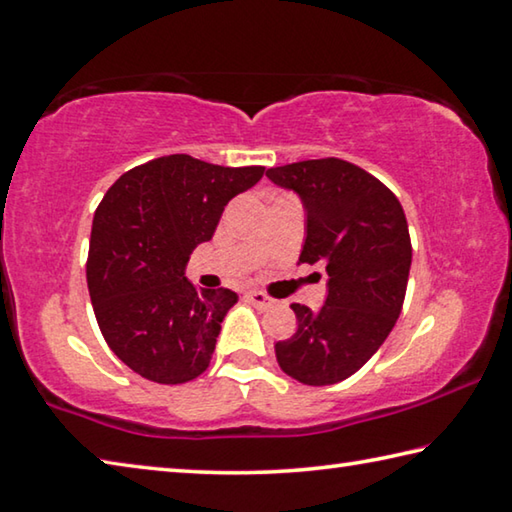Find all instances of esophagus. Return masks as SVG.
I'll return each mask as SVG.
<instances>
[{
  "mask_svg": "<svg viewBox=\"0 0 512 512\" xmlns=\"http://www.w3.org/2000/svg\"><path fill=\"white\" fill-rule=\"evenodd\" d=\"M246 298H248V302H253L257 309H266V307L273 305V300L268 298L266 293H262V291H248Z\"/></svg>",
  "mask_w": 512,
  "mask_h": 512,
  "instance_id": "34e87169",
  "label": "esophagus"
}]
</instances>
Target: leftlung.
<instances>
[{
	"instance_id": "8db88e82",
	"label": "left lung",
	"mask_w": 512,
	"mask_h": 512,
	"mask_svg": "<svg viewBox=\"0 0 512 512\" xmlns=\"http://www.w3.org/2000/svg\"><path fill=\"white\" fill-rule=\"evenodd\" d=\"M266 176L293 189L305 205L302 264H323L325 305L293 302L298 329L275 343L289 377L327 386L354 375L395 327L411 268L409 223L397 196L381 180L339 158L273 167Z\"/></svg>"
}]
</instances>
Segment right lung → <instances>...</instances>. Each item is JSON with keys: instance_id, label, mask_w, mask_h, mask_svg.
<instances>
[{"instance_id": "right-lung-1", "label": "right lung", "mask_w": 512, "mask_h": 512, "mask_svg": "<svg viewBox=\"0 0 512 512\" xmlns=\"http://www.w3.org/2000/svg\"><path fill=\"white\" fill-rule=\"evenodd\" d=\"M262 176L264 167L176 153L126 171L103 196L85 275L103 339L137 375L185 384L210 366L237 293L196 289L185 266L212 239L230 198Z\"/></svg>"}]
</instances>
